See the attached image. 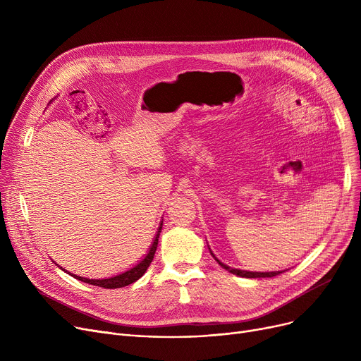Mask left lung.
Here are the masks:
<instances>
[{"mask_svg":"<svg viewBox=\"0 0 361 361\" xmlns=\"http://www.w3.org/2000/svg\"><path fill=\"white\" fill-rule=\"evenodd\" d=\"M209 250H211V249H209ZM211 255L215 257V255H214L212 252H211ZM215 260L221 264V267H222L224 269H226V271L234 274V275H237V276H241V278H272V276H276V275H279V274H282V272L288 271V269H283V271H272V272H253V271H244V269L231 268V267H228V264H225V263H222L221 260H218L216 257H215Z\"/></svg>","mask_w":361,"mask_h":361,"instance_id":"obj_1","label":"left lung"}]
</instances>
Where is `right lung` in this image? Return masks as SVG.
Segmentation results:
<instances>
[{"instance_id": "right-lung-1", "label": "right lung", "mask_w": 361, "mask_h": 361, "mask_svg": "<svg viewBox=\"0 0 361 361\" xmlns=\"http://www.w3.org/2000/svg\"><path fill=\"white\" fill-rule=\"evenodd\" d=\"M161 230H162V221H161V224H159V228H158V231H157V234H155L154 241H152V244H150V247H149L146 256H145L139 263H136L135 267L130 268L128 271H126V272H123V274L114 275V276H109V278H102V279H89V278H83V276H79V275H73V274H70V272H68V274H70L71 276H74L75 279L83 281V282H86V283H92V286L102 287V288H109V290H112V288L127 287V286H130V283L136 282L139 278H142L143 274L147 271V268H149V264L152 263V260H154V256H155V252H157V247H158V238H159ZM55 264H59V263H55ZM60 268H61V267H60ZM63 271H66V269H63ZM66 272H67V271H66Z\"/></svg>"}]
</instances>
